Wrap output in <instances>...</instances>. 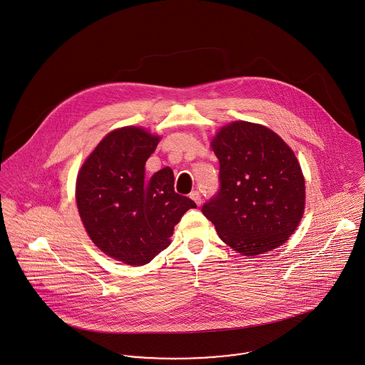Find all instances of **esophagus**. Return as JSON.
<instances>
[{"mask_svg":"<svg viewBox=\"0 0 365 365\" xmlns=\"http://www.w3.org/2000/svg\"><path fill=\"white\" fill-rule=\"evenodd\" d=\"M190 198L192 199L197 205H200V200H202V199H200L198 191H192V192L190 194Z\"/></svg>","mask_w":365,"mask_h":365,"instance_id":"esophagus-1","label":"esophagus"}]
</instances>
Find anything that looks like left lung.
<instances>
[{
    "instance_id": "left-lung-1",
    "label": "left lung",
    "mask_w": 365,
    "mask_h": 365,
    "mask_svg": "<svg viewBox=\"0 0 365 365\" xmlns=\"http://www.w3.org/2000/svg\"><path fill=\"white\" fill-rule=\"evenodd\" d=\"M220 191L203 205L220 240L244 257L283 245L305 209V180L293 149L265 125L232 121L210 140Z\"/></svg>"
}]
</instances>
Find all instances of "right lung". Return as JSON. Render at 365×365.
I'll return each mask as SVG.
<instances>
[{"label": "right lung", "instance_id": "1", "mask_svg": "<svg viewBox=\"0 0 365 365\" xmlns=\"http://www.w3.org/2000/svg\"><path fill=\"white\" fill-rule=\"evenodd\" d=\"M162 136L142 127L107 133L78 171L75 199L93 244L131 266L149 264L171 244L174 226L195 202L174 192L170 167L145 177Z\"/></svg>", "mask_w": 365, "mask_h": 365}]
</instances>
